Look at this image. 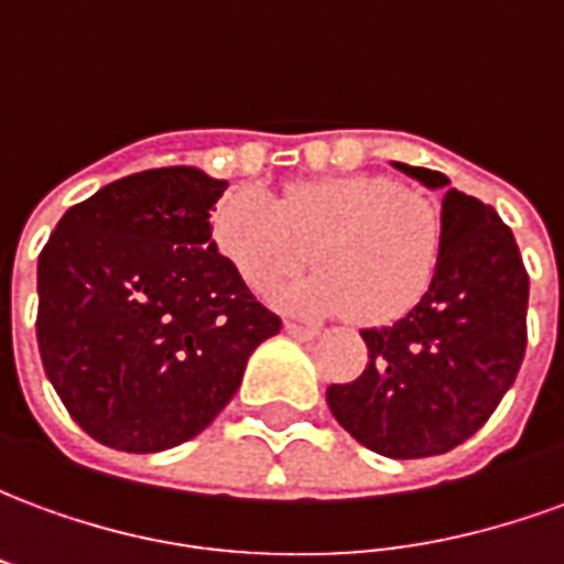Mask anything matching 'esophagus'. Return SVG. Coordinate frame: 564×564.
Returning <instances> with one entry per match:
<instances>
[{"label": "esophagus", "instance_id": "1", "mask_svg": "<svg viewBox=\"0 0 564 564\" xmlns=\"http://www.w3.org/2000/svg\"><path fill=\"white\" fill-rule=\"evenodd\" d=\"M283 329L290 332L293 338H302V341H311V338H317L319 335L317 326H302V323H286Z\"/></svg>", "mask_w": 564, "mask_h": 564}]
</instances>
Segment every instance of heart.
<instances>
[{
	"mask_svg": "<svg viewBox=\"0 0 564 564\" xmlns=\"http://www.w3.org/2000/svg\"><path fill=\"white\" fill-rule=\"evenodd\" d=\"M210 241L241 281L265 293L311 262L319 274L274 293L307 317L390 326L423 305L444 257V220L429 196L371 172L295 181L274 202L235 186L210 210Z\"/></svg>",
	"mask_w": 564,
	"mask_h": 564,
	"instance_id": "b5f03b06",
	"label": "heart"
}]
</instances>
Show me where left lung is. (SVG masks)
Listing matches in <instances>:
<instances>
[{"mask_svg": "<svg viewBox=\"0 0 564 564\" xmlns=\"http://www.w3.org/2000/svg\"><path fill=\"white\" fill-rule=\"evenodd\" d=\"M444 189V257L425 302L408 317L362 329L366 371L332 383L335 420L390 459L459 447L492 416L525 356L529 274L492 205L449 189L447 174L392 162Z\"/></svg>", "mask_w": 564, "mask_h": 564, "instance_id": "1", "label": "left lung"}]
</instances>
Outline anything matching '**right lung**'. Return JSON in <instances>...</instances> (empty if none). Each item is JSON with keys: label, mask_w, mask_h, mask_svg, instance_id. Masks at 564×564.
Wrapping results in <instances>:
<instances>
[{"label": "right lung", "mask_w": 564, "mask_h": 564, "mask_svg": "<svg viewBox=\"0 0 564 564\" xmlns=\"http://www.w3.org/2000/svg\"><path fill=\"white\" fill-rule=\"evenodd\" d=\"M223 189L189 165L129 174L72 205L39 253L44 375L105 447L196 437L281 332L210 241Z\"/></svg>", "instance_id": "obj_1"}]
</instances>
